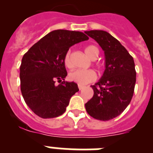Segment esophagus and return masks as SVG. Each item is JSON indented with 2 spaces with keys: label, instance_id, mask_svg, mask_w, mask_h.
<instances>
[{
  "label": "esophagus",
  "instance_id": "esophagus-1",
  "mask_svg": "<svg viewBox=\"0 0 153 153\" xmlns=\"http://www.w3.org/2000/svg\"><path fill=\"white\" fill-rule=\"evenodd\" d=\"M78 88H79V90H83V89L84 88V86H82V85H78Z\"/></svg>",
  "mask_w": 153,
  "mask_h": 153
}]
</instances>
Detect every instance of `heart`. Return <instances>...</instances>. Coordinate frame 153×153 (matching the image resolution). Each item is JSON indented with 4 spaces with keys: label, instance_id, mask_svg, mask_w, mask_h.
Masks as SVG:
<instances>
[{
    "label": "heart",
    "instance_id": "1",
    "mask_svg": "<svg viewBox=\"0 0 153 153\" xmlns=\"http://www.w3.org/2000/svg\"><path fill=\"white\" fill-rule=\"evenodd\" d=\"M85 53L90 59L96 60L99 55V50L96 46L89 45L85 47ZM63 63L67 68L70 69L73 67L70 51L65 53ZM68 78L70 81L77 84L85 85L97 79V74L93 70H76L69 74Z\"/></svg>",
    "mask_w": 153,
    "mask_h": 153
}]
</instances>
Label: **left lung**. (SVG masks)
<instances>
[{
	"instance_id": "1",
	"label": "left lung",
	"mask_w": 153,
	"mask_h": 153,
	"mask_svg": "<svg viewBox=\"0 0 153 153\" xmlns=\"http://www.w3.org/2000/svg\"><path fill=\"white\" fill-rule=\"evenodd\" d=\"M85 33L103 50L106 63L102 77L91 86L93 97L85 107L94 119L107 121L121 114L132 100L136 79L134 60L120 42L106 31Z\"/></svg>"
}]
</instances>
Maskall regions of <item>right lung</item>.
I'll list each match as a JSON object with an SVG mask.
<instances>
[{
    "mask_svg": "<svg viewBox=\"0 0 153 153\" xmlns=\"http://www.w3.org/2000/svg\"><path fill=\"white\" fill-rule=\"evenodd\" d=\"M88 39L79 31L56 30L24 55L20 67L21 93L27 105L38 117L48 119L62 115L71 97L79 91L76 83L64 81L67 73L63 58L71 46ZM56 80L62 83L56 86Z\"/></svg>",
    "mask_w": 153,
    "mask_h": 153,
    "instance_id": "obj_1",
    "label": "right lung"
}]
</instances>
